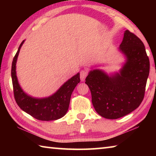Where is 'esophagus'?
I'll list each match as a JSON object with an SVG mask.
<instances>
[{
  "mask_svg": "<svg viewBox=\"0 0 156 156\" xmlns=\"http://www.w3.org/2000/svg\"><path fill=\"white\" fill-rule=\"evenodd\" d=\"M87 70H81L80 73V80L81 81H84V79L87 77Z\"/></svg>",
  "mask_w": 156,
  "mask_h": 156,
  "instance_id": "esophagus-1",
  "label": "esophagus"
}]
</instances>
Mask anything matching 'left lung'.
<instances>
[{"instance_id":"8db88e82","label":"left lung","mask_w":156,"mask_h":156,"mask_svg":"<svg viewBox=\"0 0 156 156\" xmlns=\"http://www.w3.org/2000/svg\"><path fill=\"white\" fill-rule=\"evenodd\" d=\"M119 50L126 59L119 72L109 76L94 69L85 79L95 110L107 119L123 117L140 106L149 74V59L138 36L126 30Z\"/></svg>"}]
</instances>
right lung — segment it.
<instances>
[{"mask_svg": "<svg viewBox=\"0 0 156 156\" xmlns=\"http://www.w3.org/2000/svg\"><path fill=\"white\" fill-rule=\"evenodd\" d=\"M24 42L23 41L18 47L12 65V79L16 102L21 109L37 120L51 121L60 119L67 112L72 92L80 81V73L69 79L49 97L38 98L27 94L20 87L16 71L18 54Z\"/></svg>", "mask_w": 156, "mask_h": 156, "instance_id": "obj_1", "label": "right lung"}]
</instances>
